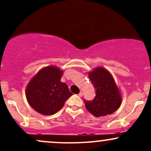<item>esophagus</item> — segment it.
Masks as SVG:
<instances>
[{"label":"esophagus","instance_id":"1","mask_svg":"<svg viewBox=\"0 0 151 151\" xmlns=\"http://www.w3.org/2000/svg\"><path fill=\"white\" fill-rule=\"evenodd\" d=\"M78 96H79V97H81V96H83V93H82V92H81V91H80V92H79V94H78Z\"/></svg>","mask_w":151,"mask_h":151}]
</instances>
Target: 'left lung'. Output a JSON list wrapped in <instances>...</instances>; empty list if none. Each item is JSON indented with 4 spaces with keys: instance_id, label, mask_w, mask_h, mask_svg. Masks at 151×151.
Returning a JSON list of instances; mask_svg holds the SVG:
<instances>
[{
    "instance_id": "1",
    "label": "left lung",
    "mask_w": 151,
    "mask_h": 151,
    "mask_svg": "<svg viewBox=\"0 0 151 151\" xmlns=\"http://www.w3.org/2000/svg\"><path fill=\"white\" fill-rule=\"evenodd\" d=\"M89 78L96 90L92 101L84 100L86 109L96 117L115 112L121 104V97L112 75L103 67L89 72Z\"/></svg>"
}]
</instances>
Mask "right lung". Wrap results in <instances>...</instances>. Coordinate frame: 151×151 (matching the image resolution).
Wrapping results in <instances>:
<instances>
[{
  "label": "right lung",
  "instance_id": "right-lung-1",
  "mask_svg": "<svg viewBox=\"0 0 151 151\" xmlns=\"http://www.w3.org/2000/svg\"><path fill=\"white\" fill-rule=\"evenodd\" d=\"M63 71L48 66L40 70L26 88L29 104L38 113L53 115L65 105L72 95L67 84L60 81Z\"/></svg>",
  "mask_w": 151,
  "mask_h": 151
}]
</instances>
